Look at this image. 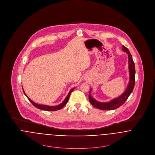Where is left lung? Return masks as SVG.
<instances>
[{
  "instance_id": "left-lung-1",
  "label": "left lung",
  "mask_w": 155,
  "mask_h": 155,
  "mask_svg": "<svg viewBox=\"0 0 155 155\" xmlns=\"http://www.w3.org/2000/svg\"><path fill=\"white\" fill-rule=\"evenodd\" d=\"M122 50L124 52H126L128 54V69H129V73H130V81L127 86L126 90L124 92L120 95L119 97L114 98L113 100L110 101L108 102H100L96 101L94 98L91 95V89H90V92L89 94V100L91 104L95 108L102 110H113L119 108L127 100L128 97L131 94L135 84V66L134 63L133 61L132 56L130 54L129 50L124 45H123Z\"/></svg>"
}]
</instances>
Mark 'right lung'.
I'll use <instances>...</instances> for the list:
<instances>
[{
	"label": "right lung",
	"instance_id": "add662e5",
	"mask_svg": "<svg viewBox=\"0 0 155 155\" xmlns=\"http://www.w3.org/2000/svg\"><path fill=\"white\" fill-rule=\"evenodd\" d=\"M74 89V87H73V88H72V89H71V91H70V92H69V93L68 94V95H67V97H66V98L64 99V100L63 101V102L62 103H61L60 104H59V105H56V106H48V105H45L38 104H37V103L33 102L31 99H30L28 97H27V95L25 94V92H24V90H23V91H24V93L25 95L27 97L28 100L31 102V104H32L34 107H35L36 108L40 109V110H44V111H57V110H60L61 108H62L67 104L68 101H69V97H70L71 93V92L73 91Z\"/></svg>",
	"mask_w": 155,
	"mask_h": 155
}]
</instances>
